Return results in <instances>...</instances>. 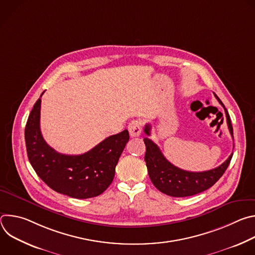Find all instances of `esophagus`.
I'll return each instance as SVG.
<instances>
[{"label": "esophagus", "mask_w": 255, "mask_h": 255, "mask_svg": "<svg viewBox=\"0 0 255 255\" xmlns=\"http://www.w3.org/2000/svg\"><path fill=\"white\" fill-rule=\"evenodd\" d=\"M141 127L142 123L140 120H133L129 123L128 125V130L129 134L131 137H138L141 133Z\"/></svg>", "instance_id": "34e87169"}]
</instances>
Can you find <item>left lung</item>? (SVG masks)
Returning <instances> with one entry per match:
<instances>
[{
	"label": "left lung",
	"instance_id": "8db88e82",
	"mask_svg": "<svg viewBox=\"0 0 255 255\" xmlns=\"http://www.w3.org/2000/svg\"><path fill=\"white\" fill-rule=\"evenodd\" d=\"M215 97L224 108L228 128L233 137V128L227 109L216 94ZM150 129L151 127L149 124L145 125V134L150 135ZM143 140L145 146H146L144 160L146 162L147 171L152 184L161 193L170 197H190L208 190L223 175L233 155V153H231L221 165L214 169L200 172L187 171L171 164L152 140L147 137Z\"/></svg>",
	"mask_w": 255,
	"mask_h": 255
}]
</instances>
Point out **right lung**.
<instances>
[{
	"label": "right lung",
	"mask_w": 255,
	"mask_h": 255,
	"mask_svg": "<svg viewBox=\"0 0 255 255\" xmlns=\"http://www.w3.org/2000/svg\"><path fill=\"white\" fill-rule=\"evenodd\" d=\"M40 107L41 98L34 104L25 127L27 155L35 172L59 194L75 199L101 195L113 181L119 157L129 140L128 130L107 137L84 154H61L42 137Z\"/></svg>",
	"instance_id": "1"
}]
</instances>
